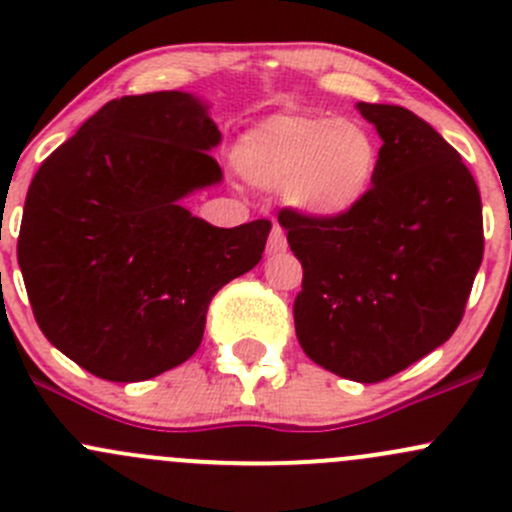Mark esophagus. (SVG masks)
Masks as SVG:
<instances>
[{
	"label": "esophagus",
	"mask_w": 512,
	"mask_h": 512,
	"mask_svg": "<svg viewBox=\"0 0 512 512\" xmlns=\"http://www.w3.org/2000/svg\"><path fill=\"white\" fill-rule=\"evenodd\" d=\"M285 250H287L285 230H282L280 225H275L270 232V240H267V255H280V252Z\"/></svg>",
	"instance_id": "esophagus-1"
}]
</instances>
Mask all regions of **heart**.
<instances>
[{"mask_svg":"<svg viewBox=\"0 0 512 512\" xmlns=\"http://www.w3.org/2000/svg\"><path fill=\"white\" fill-rule=\"evenodd\" d=\"M247 183L282 193L314 220H342L369 198L381 148L361 121L277 113L252 126L235 148Z\"/></svg>","mask_w":512,"mask_h":512,"instance_id":"1","label":"heart"}]
</instances>
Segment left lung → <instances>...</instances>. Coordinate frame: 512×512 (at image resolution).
Masks as SVG:
<instances>
[{
    "label": "left lung",
    "instance_id": "obj_1",
    "mask_svg": "<svg viewBox=\"0 0 512 512\" xmlns=\"http://www.w3.org/2000/svg\"><path fill=\"white\" fill-rule=\"evenodd\" d=\"M381 138L369 198L342 220L282 210L302 262L294 329L304 354L376 384L451 339L483 260V208L461 156L409 108L356 103Z\"/></svg>",
    "mask_w": 512,
    "mask_h": 512
}]
</instances>
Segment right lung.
I'll return each instance as SVG.
<instances>
[{
    "label": "right lung",
    "instance_id": "obj_1",
    "mask_svg": "<svg viewBox=\"0 0 512 512\" xmlns=\"http://www.w3.org/2000/svg\"><path fill=\"white\" fill-rule=\"evenodd\" d=\"M208 101H108L36 170L17 257L44 337L106 381H146L200 347L213 294L250 272L270 220L215 227L183 200L223 180Z\"/></svg>",
    "mask_w": 512,
    "mask_h": 512
}]
</instances>
